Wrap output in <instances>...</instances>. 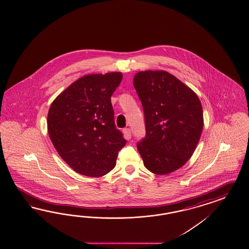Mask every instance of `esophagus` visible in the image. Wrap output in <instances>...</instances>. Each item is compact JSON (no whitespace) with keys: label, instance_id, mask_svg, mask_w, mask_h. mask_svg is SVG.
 Returning a JSON list of instances; mask_svg holds the SVG:
<instances>
[{"label":"esophagus","instance_id":"34e87169","mask_svg":"<svg viewBox=\"0 0 249 249\" xmlns=\"http://www.w3.org/2000/svg\"><path fill=\"white\" fill-rule=\"evenodd\" d=\"M123 135H124V138L126 139V140H130V138H131V132H130V129L128 128H124L123 129Z\"/></svg>","mask_w":249,"mask_h":249}]
</instances>
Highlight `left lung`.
<instances>
[{
	"instance_id": "left-lung-1",
	"label": "left lung",
	"mask_w": 249,
	"mask_h": 249,
	"mask_svg": "<svg viewBox=\"0 0 249 249\" xmlns=\"http://www.w3.org/2000/svg\"><path fill=\"white\" fill-rule=\"evenodd\" d=\"M133 85L145 117L146 136L137 144L144 166L157 175L171 174L196 151L204 128L201 101L164 70L138 72Z\"/></svg>"
}]
</instances>
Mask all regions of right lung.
Listing matches in <instances>:
<instances>
[{"mask_svg": "<svg viewBox=\"0 0 249 249\" xmlns=\"http://www.w3.org/2000/svg\"><path fill=\"white\" fill-rule=\"evenodd\" d=\"M121 72L86 75L60 93L50 106L47 130L61 158L77 174L109 173L126 140L116 128L110 98Z\"/></svg>", "mask_w": 249, "mask_h": 249, "instance_id": "obj_1", "label": "right lung"}]
</instances>
